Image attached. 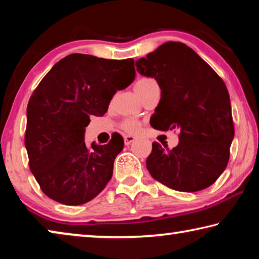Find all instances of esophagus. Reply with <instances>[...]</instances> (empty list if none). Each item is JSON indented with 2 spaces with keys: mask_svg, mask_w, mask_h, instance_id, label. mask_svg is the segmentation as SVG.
Here are the masks:
<instances>
[{
  "mask_svg": "<svg viewBox=\"0 0 259 259\" xmlns=\"http://www.w3.org/2000/svg\"><path fill=\"white\" fill-rule=\"evenodd\" d=\"M136 140V137L135 136H130V135H128V136H125L124 137V144L126 146H129L131 143H134Z\"/></svg>",
  "mask_w": 259,
  "mask_h": 259,
  "instance_id": "esophagus-1",
  "label": "esophagus"
}]
</instances>
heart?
I'll list each match as a JSON object with an SVG mask.
<instances>
[{
  "mask_svg": "<svg viewBox=\"0 0 259 259\" xmlns=\"http://www.w3.org/2000/svg\"><path fill=\"white\" fill-rule=\"evenodd\" d=\"M153 84H156L155 80H153L151 77H142L136 82L135 91L137 93V95H140L143 94L144 91H146L148 88ZM123 128L130 131V133H136V131H138L140 129V123L136 120H126L123 123Z\"/></svg>",
  "mask_w": 259,
  "mask_h": 259,
  "instance_id": "b5f03b06",
  "label": "heart"
}]
</instances>
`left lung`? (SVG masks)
Returning a JSON list of instances; mask_svg holds the SVG:
<instances>
[{"instance_id": "left-lung-1", "label": "left lung", "mask_w": 259, "mask_h": 259, "mask_svg": "<svg viewBox=\"0 0 259 259\" xmlns=\"http://www.w3.org/2000/svg\"><path fill=\"white\" fill-rule=\"evenodd\" d=\"M137 72L161 89L153 128L178 129L172 150L154 142L146 160L157 182L181 192L209 187L224 171L234 138L230 95L217 73L190 47L165 42L136 60Z\"/></svg>"}]
</instances>
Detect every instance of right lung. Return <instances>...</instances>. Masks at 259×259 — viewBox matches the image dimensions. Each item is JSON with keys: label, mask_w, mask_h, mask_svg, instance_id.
I'll return each mask as SVG.
<instances>
[{"label": "right lung", "mask_w": 259, "mask_h": 259, "mask_svg": "<svg viewBox=\"0 0 259 259\" xmlns=\"http://www.w3.org/2000/svg\"><path fill=\"white\" fill-rule=\"evenodd\" d=\"M134 59L109 60L72 54L55 64L29 98L25 146L29 169L50 199L89 202L113 175L123 138L107 145L84 142L90 116H103L117 90L135 80Z\"/></svg>", "instance_id": "obj_1"}]
</instances>
